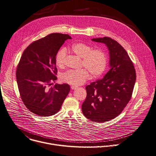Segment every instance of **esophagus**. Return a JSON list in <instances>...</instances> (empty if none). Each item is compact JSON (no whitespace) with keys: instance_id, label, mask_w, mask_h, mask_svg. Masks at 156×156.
I'll return each instance as SVG.
<instances>
[{"instance_id":"34e87169","label":"esophagus","mask_w":156,"mask_h":156,"mask_svg":"<svg viewBox=\"0 0 156 156\" xmlns=\"http://www.w3.org/2000/svg\"><path fill=\"white\" fill-rule=\"evenodd\" d=\"M78 87H75V86H72L71 87V89L72 90H76Z\"/></svg>"}]
</instances>
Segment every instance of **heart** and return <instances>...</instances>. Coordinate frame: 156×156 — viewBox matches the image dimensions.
I'll return each mask as SVG.
<instances>
[{
	"instance_id": "1",
	"label": "heart",
	"mask_w": 156,
	"mask_h": 156,
	"mask_svg": "<svg viewBox=\"0 0 156 156\" xmlns=\"http://www.w3.org/2000/svg\"><path fill=\"white\" fill-rule=\"evenodd\" d=\"M72 51L83 58L82 66L86 68L80 70H68L61 75V80L72 85H81L90 78V73L97 77L102 75L105 71L108 58L106 53L100 49H93V47L84 43H77L72 45ZM67 56L65 48L60 49L56 55L55 62L58 66H65Z\"/></svg>"
}]
</instances>
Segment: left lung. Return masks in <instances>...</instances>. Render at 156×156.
<instances>
[{
    "label": "left lung",
    "mask_w": 156,
    "mask_h": 156,
    "mask_svg": "<svg viewBox=\"0 0 156 156\" xmlns=\"http://www.w3.org/2000/svg\"><path fill=\"white\" fill-rule=\"evenodd\" d=\"M91 40L106 45L110 69L102 79L86 87L87 95L81 109L87 118L101 122L119 115L129 103L136 74L128 54L118 41L106 37Z\"/></svg>",
    "instance_id": "left-lung-1"
}]
</instances>
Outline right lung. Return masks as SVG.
Wrapping results in <instances>:
<instances>
[{
	"label": "right lung",
	"mask_w": 156,
	"mask_h": 156,
	"mask_svg": "<svg viewBox=\"0 0 156 156\" xmlns=\"http://www.w3.org/2000/svg\"><path fill=\"white\" fill-rule=\"evenodd\" d=\"M68 34L53 33L27 47L17 65L16 78L22 100L32 112L40 116L55 115L70 90L69 84H55L57 68L55 58Z\"/></svg>",
	"instance_id": "add662e5"
}]
</instances>
